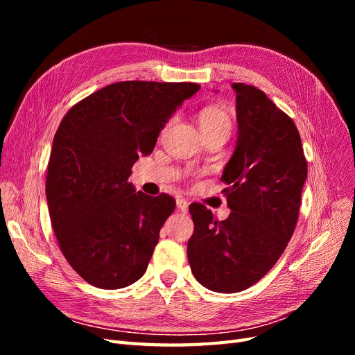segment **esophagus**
Here are the masks:
<instances>
[{
	"instance_id": "obj_1",
	"label": "esophagus",
	"mask_w": 355,
	"mask_h": 355,
	"mask_svg": "<svg viewBox=\"0 0 355 355\" xmlns=\"http://www.w3.org/2000/svg\"><path fill=\"white\" fill-rule=\"evenodd\" d=\"M176 206H178V210H180L182 213H185V211H188L189 202L185 198H178L176 200Z\"/></svg>"
}]
</instances>
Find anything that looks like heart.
<instances>
[{
    "label": "heart",
    "mask_w": 355,
    "mask_h": 355,
    "mask_svg": "<svg viewBox=\"0 0 355 355\" xmlns=\"http://www.w3.org/2000/svg\"><path fill=\"white\" fill-rule=\"evenodd\" d=\"M198 125L201 133L213 130H231V116L219 105H209L198 112Z\"/></svg>",
    "instance_id": "1"
}]
</instances>
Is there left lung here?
I'll use <instances>...</instances> for the list:
<instances>
[{
	"label": "left lung",
	"mask_w": 355,
	"mask_h": 355,
	"mask_svg": "<svg viewBox=\"0 0 355 355\" xmlns=\"http://www.w3.org/2000/svg\"><path fill=\"white\" fill-rule=\"evenodd\" d=\"M231 87L237 93L239 139L220 178L231 213L214 220L206 206L191 204L194 232L187 250L197 282L219 293L253 286L280 259L308 173L292 118L254 85Z\"/></svg>",
	"instance_id": "8db88e82"
}]
</instances>
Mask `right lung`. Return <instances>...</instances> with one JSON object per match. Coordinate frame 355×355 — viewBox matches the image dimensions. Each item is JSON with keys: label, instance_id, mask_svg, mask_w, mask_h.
<instances>
[{"label": "right lung", "instance_id": "right-lung-1", "mask_svg": "<svg viewBox=\"0 0 355 355\" xmlns=\"http://www.w3.org/2000/svg\"><path fill=\"white\" fill-rule=\"evenodd\" d=\"M196 83L120 81L63 116L53 139L46 196L68 263L89 284L123 288L141 278L176 201L136 192L128 182Z\"/></svg>", "mask_w": 355, "mask_h": 355}]
</instances>
